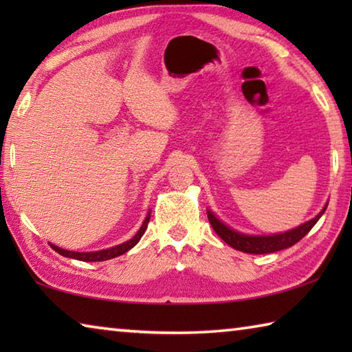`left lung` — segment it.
<instances>
[{
  "label": "left lung",
  "mask_w": 352,
  "mask_h": 352,
  "mask_svg": "<svg viewBox=\"0 0 352 352\" xmlns=\"http://www.w3.org/2000/svg\"><path fill=\"white\" fill-rule=\"evenodd\" d=\"M324 211H326V206L312 220H309V222L300 225L295 230L285 231V233L275 234V236H247V234L237 233V231L228 228V226L220 222V220L214 216L211 211H208V219H210V223L214 228V231L220 236V239L225 241L230 247L239 250V252H243V253L265 254V253H275V252H279V250L289 248L292 245H295L296 242H300L302 237L312 230V226L318 222V219L323 216Z\"/></svg>",
  "instance_id": "left-lung-1"
}]
</instances>
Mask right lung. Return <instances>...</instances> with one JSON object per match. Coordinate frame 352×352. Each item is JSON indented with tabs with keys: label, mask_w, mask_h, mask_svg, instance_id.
Masks as SVG:
<instances>
[{
	"label": "right lung",
	"mask_w": 352,
	"mask_h": 352,
	"mask_svg": "<svg viewBox=\"0 0 352 352\" xmlns=\"http://www.w3.org/2000/svg\"><path fill=\"white\" fill-rule=\"evenodd\" d=\"M148 220H151V214L146 217L144 223L141 225V228L138 230V233H136L132 239L121 243V245H116L113 248H109V250H100V252H93V253H77V252H68V250H63V248H58L56 245H51L52 250H56V252L58 254L65 256V258H73V259H77V261H83V262H98V261H107V259H113L116 258V256H121L126 252H129L130 248H133L136 243H138V241L141 239V236L144 234V231L147 228V223Z\"/></svg>",
	"instance_id": "right-lung-1"
}]
</instances>
